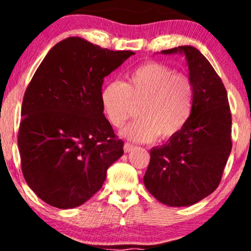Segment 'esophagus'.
<instances>
[{
    "instance_id": "1",
    "label": "esophagus",
    "mask_w": 251,
    "mask_h": 251,
    "mask_svg": "<svg viewBox=\"0 0 251 251\" xmlns=\"http://www.w3.org/2000/svg\"><path fill=\"white\" fill-rule=\"evenodd\" d=\"M134 150V145H132V144H128V143H125V145H124V151H125V153H129V152H132Z\"/></svg>"
}]
</instances>
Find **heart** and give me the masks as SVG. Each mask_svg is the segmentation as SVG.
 I'll return each mask as SVG.
<instances>
[{
	"mask_svg": "<svg viewBox=\"0 0 251 251\" xmlns=\"http://www.w3.org/2000/svg\"><path fill=\"white\" fill-rule=\"evenodd\" d=\"M194 86L188 76L169 66L149 62L128 72L125 81H108L100 92L105 117L113 126L123 125L139 103L140 118L120 134L132 142H151L157 135L174 137L188 123L194 107Z\"/></svg>",
	"mask_w": 251,
	"mask_h": 251,
	"instance_id": "b5f03b06",
	"label": "heart"
}]
</instances>
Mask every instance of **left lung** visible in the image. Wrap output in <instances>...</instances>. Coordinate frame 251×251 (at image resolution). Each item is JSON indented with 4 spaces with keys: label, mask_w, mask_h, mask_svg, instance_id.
<instances>
[{
    "label": "left lung",
    "mask_w": 251,
    "mask_h": 251,
    "mask_svg": "<svg viewBox=\"0 0 251 251\" xmlns=\"http://www.w3.org/2000/svg\"><path fill=\"white\" fill-rule=\"evenodd\" d=\"M160 53L185 56L194 107L180 132L150 150L144 184L165 205L190 206L220 185L232 148L231 113L221 77L197 48L179 46Z\"/></svg>",
    "instance_id": "8db88e82"
}]
</instances>
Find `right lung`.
<instances>
[{
	"instance_id": "obj_1",
	"label": "right lung",
	"mask_w": 251,
	"mask_h": 251,
	"mask_svg": "<svg viewBox=\"0 0 251 251\" xmlns=\"http://www.w3.org/2000/svg\"><path fill=\"white\" fill-rule=\"evenodd\" d=\"M131 50H109L72 36L45 56L25 89L19 145L22 174L43 201L73 209L101 189L124 143L103 116L105 76Z\"/></svg>"
}]
</instances>
